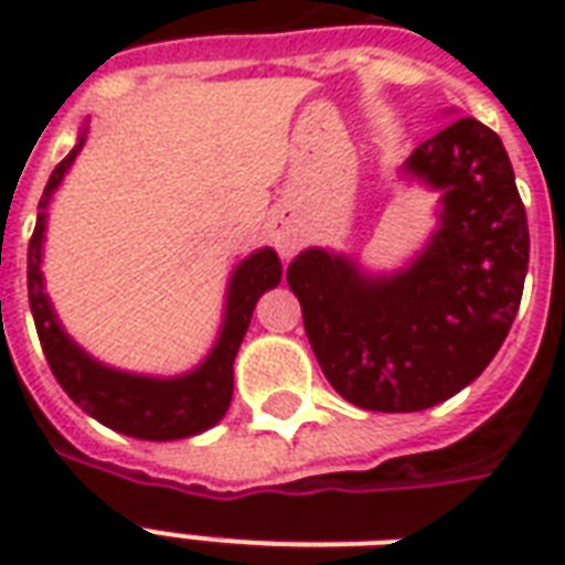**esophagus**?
Returning a JSON list of instances; mask_svg holds the SVG:
<instances>
[{"label":"esophagus","instance_id":"esophagus-1","mask_svg":"<svg viewBox=\"0 0 565 565\" xmlns=\"http://www.w3.org/2000/svg\"><path fill=\"white\" fill-rule=\"evenodd\" d=\"M273 239H275V248L281 252L284 257H290L299 246V220H296V213L292 211H278L275 216V228H273Z\"/></svg>","mask_w":565,"mask_h":565}]
</instances>
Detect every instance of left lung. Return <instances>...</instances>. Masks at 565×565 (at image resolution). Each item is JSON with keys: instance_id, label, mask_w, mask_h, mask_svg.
Wrapping results in <instances>:
<instances>
[{"instance_id": "left-lung-1", "label": "left lung", "mask_w": 565, "mask_h": 565, "mask_svg": "<svg viewBox=\"0 0 565 565\" xmlns=\"http://www.w3.org/2000/svg\"><path fill=\"white\" fill-rule=\"evenodd\" d=\"M439 193L437 228L393 273L305 248L287 266L328 384L363 411L416 413L487 370L516 319L527 275V216L501 137L455 119L402 163Z\"/></svg>"}]
</instances>
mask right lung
<instances>
[{"instance_id": "right-lung-1", "label": "right lung", "mask_w": 565, "mask_h": 565, "mask_svg": "<svg viewBox=\"0 0 565 565\" xmlns=\"http://www.w3.org/2000/svg\"><path fill=\"white\" fill-rule=\"evenodd\" d=\"M84 140H87V126L82 128L73 152L49 175L38 204V225L29 243V305L49 370L87 416L108 425L110 430H119L126 437L152 439V443L195 437L213 428L228 413L231 393H234V358L248 331L257 299L281 284V257L275 255V248L264 246L231 269L220 334L195 370L161 377L114 370L108 363L96 361L66 334L43 281L49 202L82 152Z\"/></svg>"}]
</instances>
